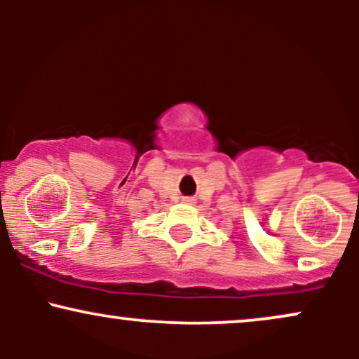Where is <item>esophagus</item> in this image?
<instances>
[{
  "instance_id": "34e87169",
  "label": "esophagus",
  "mask_w": 359,
  "mask_h": 359,
  "mask_svg": "<svg viewBox=\"0 0 359 359\" xmlns=\"http://www.w3.org/2000/svg\"><path fill=\"white\" fill-rule=\"evenodd\" d=\"M185 204H192V199H184Z\"/></svg>"
}]
</instances>
